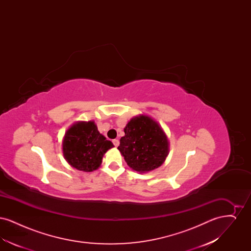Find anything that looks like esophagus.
<instances>
[{
    "instance_id": "esophagus-1",
    "label": "esophagus",
    "mask_w": 251,
    "mask_h": 251,
    "mask_svg": "<svg viewBox=\"0 0 251 251\" xmlns=\"http://www.w3.org/2000/svg\"><path fill=\"white\" fill-rule=\"evenodd\" d=\"M113 144H114L115 147H119V145H120L119 139H114V140H113Z\"/></svg>"
}]
</instances>
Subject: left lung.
<instances>
[{"instance_id": "8db88e82", "label": "left lung", "mask_w": 251, "mask_h": 251, "mask_svg": "<svg viewBox=\"0 0 251 251\" xmlns=\"http://www.w3.org/2000/svg\"><path fill=\"white\" fill-rule=\"evenodd\" d=\"M118 147L129 167L147 172L160 167L168 153V141L159 124L147 116L131 119Z\"/></svg>"}]
</instances>
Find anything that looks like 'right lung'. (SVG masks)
Returning <instances> with one entry per match:
<instances>
[{
	"label": "right lung",
	"instance_id": "add662e5",
	"mask_svg": "<svg viewBox=\"0 0 251 251\" xmlns=\"http://www.w3.org/2000/svg\"><path fill=\"white\" fill-rule=\"evenodd\" d=\"M114 145L100 133L93 121L72 126L63 141V153L72 167L90 172L100 166L102 157Z\"/></svg>",
	"mask_w": 251,
	"mask_h": 251
}]
</instances>
